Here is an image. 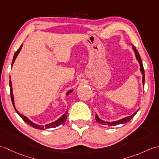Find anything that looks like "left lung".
I'll return each mask as SVG.
<instances>
[{
  "label": "left lung",
  "mask_w": 159,
  "mask_h": 159,
  "mask_svg": "<svg viewBox=\"0 0 159 159\" xmlns=\"http://www.w3.org/2000/svg\"><path fill=\"white\" fill-rule=\"evenodd\" d=\"M132 48H133V50H134V54L136 56V58H137V60H138L139 63V65H140V70L142 73V82H143V85L144 86V82H145V73H144V69H143V63H142V61L141 59V56L140 55H139L138 51L137 50V48H136L133 45H132ZM139 111V110H138ZM138 111L137 112H135L134 114H132L130 116H126V117H124L123 119H121L120 120H118V121H112V122H108V121H103L101 119L99 118V116H98V115L96 114L95 115V119L96 121H98L99 124H102V125H108V126H113V125H119V124H125V123L128 122L129 121H130L131 119L133 118V116L136 115V113L138 112Z\"/></svg>",
  "instance_id": "1"
}]
</instances>
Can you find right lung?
<instances>
[{
	"instance_id": "right-lung-1",
	"label": "right lung",
	"mask_w": 159,
	"mask_h": 159,
	"mask_svg": "<svg viewBox=\"0 0 159 159\" xmlns=\"http://www.w3.org/2000/svg\"><path fill=\"white\" fill-rule=\"evenodd\" d=\"M22 44L20 47V48H19L16 51V53H15L14 56V57H13L11 66L13 65V64H14V61H15V60H16V57L18 56V53H20V51L21 48H22ZM9 87H10V95H11V102H12V103H13V106H14V108H15L16 112L18 113V115L19 116H20L22 119H23V121H24L25 122L27 123V124H29L30 125L32 126V127H33V128H35V129H43H43H48V128H56V127H57V126H59V125H61V124H63L66 121V119H67V111H66L65 113H64V114L62 116H60V117L59 119H58L57 120L55 121H53V122H52V123H50V124H46V125H37V124H34V122H32L31 121H30V119H29L27 117V116L21 115L20 113L19 112L17 111V110H16V107H15L14 101V95H13L12 84H11V80H9ZM72 91H73V90H69V91H68L67 93H66V95H69V94H70Z\"/></svg>"
}]
</instances>
